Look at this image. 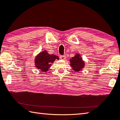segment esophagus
<instances>
[{
  "label": "esophagus",
  "mask_w": 120,
  "mask_h": 120,
  "mask_svg": "<svg viewBox=\"0 0 120 120\" xmlns=\"http://www.w3.org/2000/svg\"><path fill=\"white\" fill-rule=\"evenodd\" d=\"M60 58L61 60H64V59H66V56H64H64L61 55V56H60Z\"/></svg>",
  "instance_id": "1"
}]
</instances>
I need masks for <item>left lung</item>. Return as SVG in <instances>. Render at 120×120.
I'll use <instances>...</instances> for the list:
<instances>
[{"instance_id": "8db88e82", "label": "left lung", "mask_w": 120, "mask_h": 120, "mask_svg": "<svg viewBox=\"0 0 120 120\" xmlns=\"http://www.w3.org/2000/svg\"><path fill=\"white\" fill-rule=\"evenodd\" d=\"M70 62L71 66L72 67L73 70L76 71H80L84 66L83 61L78 54L72 58L71 59H70Z\"/></svg>"}]
</instances>
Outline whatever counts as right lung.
Listing matches in <instances>:
<instances>
[{
	"mask_svg": "<svg viewBox=\"0 0 120 120\" xmlns=\"http://www.w3.org/2000/svg\"><path fill=\"white\" fill-rule=\"evenodd\" d=\"M58 59V56L53 54H49L47 51L40 52L35 59V65L38 69L42 72L48 70L49 68L51 66L56 59Z\"/></svg>",
	"mask_w": 120,
	"mask_h": 120,
	"instance_id": "right-lung-1",
	"label": "right lung"
}]
</instances>
